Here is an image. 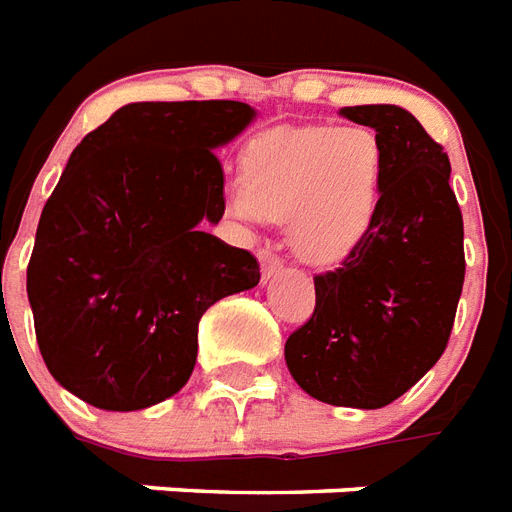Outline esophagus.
Wrapping results in <instances>:
<instances>
[{"mask_svg":"<svg viewBox=\"0 0 512 512\" xmlns=\"http://www.w3.org/2000/svg\"><path fill=\"white\" fill-rule=\"evenodd\" d=\"M259 261H261V280H270L272 275H278V272L283 270V261H280L278 253H272L270 248H261Z\"/></svg>","mask_w":512,"mask_h":512,"instance_id":"34e87169","label":"esophagus"}]
</instances>
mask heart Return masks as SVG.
Here are the masks:
<instances>
[{
	"instance_id": "1",
	"label": "heart",
	"mask_w": 512,
	"mask_h": 512,
	"mask_svg": "<svg viewBox=\"0 0 512 512\" xmlns=\"http://www.w3.org/2000/svg\"><path fill=\"white\" fill-rule=\"evenodd\" d=\"M240 172L232 215L288 221L294 251L329 264L348 256L375 221L383 145L367 126H280L248 142Z\"/></svg>"
}]
</instances>
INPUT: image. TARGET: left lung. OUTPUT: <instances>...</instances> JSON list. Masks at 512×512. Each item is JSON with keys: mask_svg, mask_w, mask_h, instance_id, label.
I'll return each instance as SVG.
<instances>
[{"mask_svg": "<svg viewBox=\"0 0 512 512\" xmlns=\"http://www.w3.org/2000/svg\"><path fill=\"white\" fill-rule=\"evenodd\" d=\"M383 145L370 232L332 272L315 275V310L286 340L299 386L326 405L386 407L443 356L464 286V221L451 161L397 105L343 107Z\"/></svg>", "mask_w": 512, "mask_h": 512, "instance_id": "left-lung-1", "label": "left lung"}]
</instances>
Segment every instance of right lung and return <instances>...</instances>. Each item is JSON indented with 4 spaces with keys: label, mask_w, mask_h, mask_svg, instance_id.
Wrapping results in <instances>:
<instances>
[{
    "label": "right lung",
    "mask_w": 512,
    "mask_h": 512,
    "mask_svg": "<svg viewBox=\"0 0 512 512\" xmlns=\"http://www.w3.org/2000/svg\"><path fill=\"white\" fill-rule=\"evenodd\" d=\"M245 102H134L72 151L37 226L26 291L42 361L102 410L178 394L199 318L259 283V261L202 224L224 215L215 156L251 124Z\"/></svg>",
    "instance_id": "obj_1"
}]
</instances>
